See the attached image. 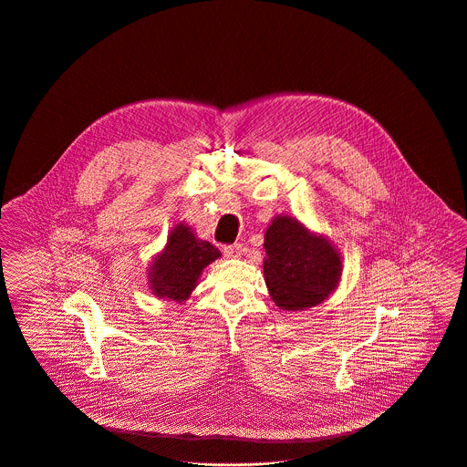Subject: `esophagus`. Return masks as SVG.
<instances>
[{
    "label": "esophagus",
    "mask_w": 467,
    "mask_h": 467,
    "mask_svg": "<svg viewBox=\"0 0 467 467\" xmlns=\"http://www.w3.org/2000/svg\"><path fill=\"white\" fill-rule=\"evenodd\" d=\"M243 252H244L243 244H230V246H224V255H226V257H232V259L241 257Z\"/></svg>",
    "instance_id": "1"
}]
</instances>
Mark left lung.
Returning a JSON list of instances; mask_svg holds the SVG:
<instances>
[{
	"label": "left lung",
	"mask_w": 467,
	"mask_h": 467,
	"mask_svg": "<svg viewBox=\"0 0 467 467\" xmlns=\"http://www.w3.org/2000/svg\"><path fill=\"white\" fill-rule=\"evenodd\" d=\"M265 250L266 286L281 310L317 306L338 286L340 254L329 239L313 234L296 217L272 219L265 234Z\"/></svg>",
	"instance_id": "obj_1"
}]
</instances>
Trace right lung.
I'll list each match as a JSON object with an SVG mask.
<instances>
[{
    "instance_id": "add662e5",
    "label": "right lung",
    "mask_w": 467,
    "mask_h": 467,
    "mask_svg": "<svg viewBox=\"0 0 467 467\" xmlns=\"http://www.w3.org/2000/svg\"><path fill=\"white\" fill-rule=\"evenodd\" d=\"M221 257V252L208 241L197 239L193 230L179 223L166 239L149 268V288L159 299L184 303L197 286L202 270Z\"/></svg>"
}]
</instances>
